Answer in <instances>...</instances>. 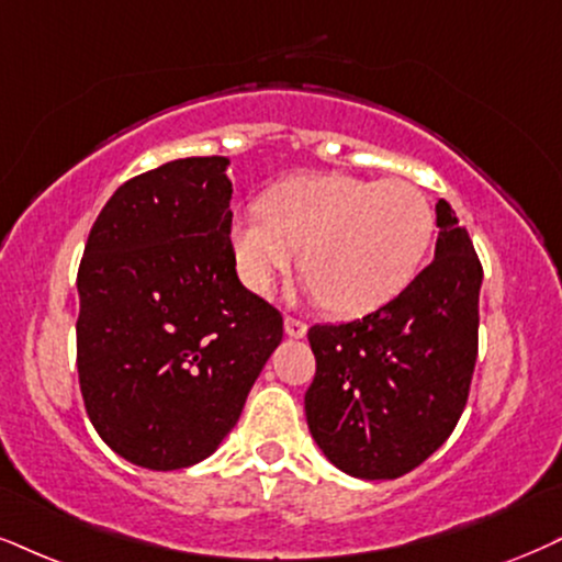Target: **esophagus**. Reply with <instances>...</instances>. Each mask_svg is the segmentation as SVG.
Here are the masks:
<instances>
[{"label":"esophagus","mask_w":562,"mask_h":562,"mask_svg":"<svg viewBox=\"0 0 562 562\" xmlns=\"http://www.w3.org/2000/svg\"><path fill=\"white\" fill-rule=\"evenodd\" d=\"M283 330H286L289 338H304V334H307V323L296 321V317H286V321H283Z\"/></svg>","instance_id":"1"}]
</instances>
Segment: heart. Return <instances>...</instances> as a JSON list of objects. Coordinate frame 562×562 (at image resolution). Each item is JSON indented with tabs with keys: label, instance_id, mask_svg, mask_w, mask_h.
Segmentation results:
<instances>
[{
	"label": "heart",
	"instance_id": "heart-1",
	"mask_svg": "<svg viewBox=\"0 0 562 562\" xmlns=\"http://www.w3.org/2000/svg\"><path fill=\"white\" fill-rule=\"evenodd\" d=\"M435 232L425 192L404 179L304 175L281 182L266 203L241 207L232 226L237 270L247 289L270 294L302 270L334 313H370L414 279Z\"/></svg>",
	"mask_w": 562,
	"mask_h": 562
}]
</instances>
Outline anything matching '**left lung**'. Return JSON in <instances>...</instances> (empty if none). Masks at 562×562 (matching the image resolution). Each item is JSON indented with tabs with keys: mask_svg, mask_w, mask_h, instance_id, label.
I'll use <instances>...</instances> for the list:
<instances>
[{
	"mask_svg": "<svg viewBox=\"0 0 562 562\" xmlns=\"http://www.w3.org/2000/svg\"><path fill=\"white\" fill-rule=\"evenodd\" d=\"M435 260L362 321L313 325L317 362L304 393L310 432L334 467L396 480L438 450L472 385L482 262L446 200Z\"/></svg>",
	"mask_w": 562,
	"mask_h": 562,
	"instance_id": "left-lung-1",
	"label": "left lung"
}]
</instances>
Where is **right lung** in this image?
<instances>
[{
	"mask_svg": "<svg viewBox=\"0 0 562 562\" xmlns=\"http://www.w3.org/2000/svg\"><path fill=\"white\" fill-rule=\"evenodd\" d=\"M228 158H177L124 182L78 270V375L114 453L175 472L237 425L283 338V317L241 286Z\"/></svg>",
	"mask_w": 562,
	"mask_h": 562,
	"instance_id": "obj_1",
	"label": "right lung"
}]
</instances>
